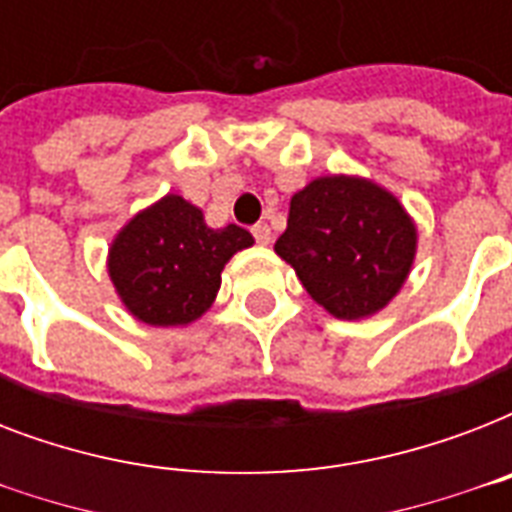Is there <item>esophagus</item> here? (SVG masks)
Returning <instances> with one entry per match:
<instances>
[{"mask_svg": "<svg viewBox=\"0 0 512 512\" xmlns=\"http://www.w3.org/2000/svg\"><path fill=\"white\" fill-rule=\"evenodd\" d=\"M252 236H255V241L257 244H271L273 241V233H271V228H268V225L265 223H260V225H255V228H252Z\"/></svg>", "mask_w": 512, "mask_h": 512, "instance_id": "34e87169", "label": "esophagus"}]
</instances>
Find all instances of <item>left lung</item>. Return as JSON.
<instances>
[{"instance_id": "obj_1", "label": "left lung", "mask_w": 512, "mask_h": 512, "mask_svg": "<svg viewBox=\"0 0 512 512\" xmlns=\"http://www.w3.org/2000/svg\"><path fill=\"white\" fill-rule=\"evenodd\" d=\"M276 255L337 319H366L404 287L417 228L401 201L366 177H316L289 201Z\"/></svg>"}]
</instances>
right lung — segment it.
I'll return each mask as SVG.
<instances>
[{"instance_id": "right-lung-1", "label": "right lung", "mask_w": 512, "mask_h": 512, "mask_svg": "<svg viewBox=\"0 0 512 512\" xmlns=\"http://www.w3.org/2000/svg\"><path fill=\"white\" fill-rule=\"evenodd\" d=\"M252 244L249 231L209 228L199 207L167 193L116 233L108 276L138 321L185 327L215 303L225 263Z\"/></svg>"}]
</instances>
